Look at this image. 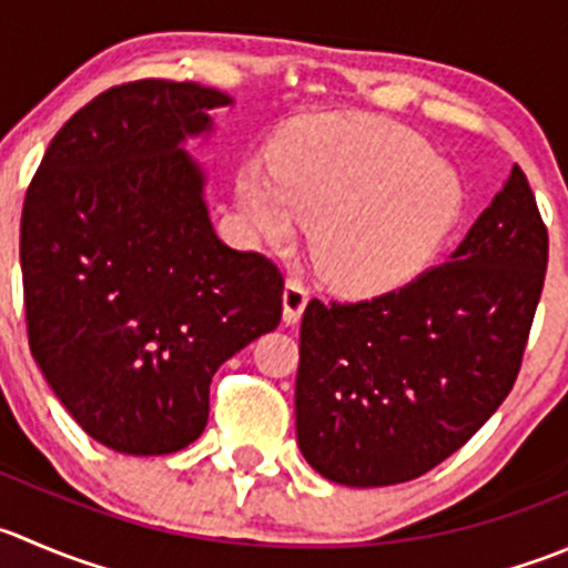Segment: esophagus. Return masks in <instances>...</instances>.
<instances>
[{
  "instance_id": "obj_1",
  "label": "esophagus",
  "mask_w": 568,
  "mask_h": 568,
  "mask_svg": "<svg viewBox=\"0 0 568 568\" xmlns=\"http://www.w3.org/2000/svg\"><path fill=\"white\" fill-rule=\"evenodd\" d=\"M307 305V288L302 280H288L283 291V318L285 324H296L300 322L302 311Z\"/></svg>"
}]
</instances>
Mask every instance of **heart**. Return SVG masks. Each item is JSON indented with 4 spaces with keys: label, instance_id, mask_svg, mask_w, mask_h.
<instances>
[{
    "label": "heart",
    "instance_id": "heart-1",
    "mask_svg": "<svg viewBox=\"0 0 568 568\" xmlns=\"http://www.w3.org/2000/svg\"><path fill=\"white\" fill-rule=\"evenodd\" d=\"M239 200L261 235L313 224L318 272L349 294H383L430 266L464 211V185L418 132L372 119L296 126L274 169L241 172Z\"/></svg>",
    "mask_w": 568,
    "mask_h": 568
}]
</instances>
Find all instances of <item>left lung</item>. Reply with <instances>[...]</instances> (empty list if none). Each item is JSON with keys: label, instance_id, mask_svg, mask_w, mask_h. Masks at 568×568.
Wrapping results in <instances>:
<instances>
[{"label": "left lung", "instance_id": "8db88e82", "mask_svg": "<svg viewBox=\"0 0 568 568\" xmlns=\"http://www.w3.org/2000/svg\"><path fill=\"white\" fill-rule=\"evenodd\" d=\"M549 235L516 163L449 261L361 302L311 300L296 442L352 488L416 480L458 453L519 377Z\"/></svg>", "mask_w": 568, "mask_h": 568}]
</instances>
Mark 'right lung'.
<instances>
[{
	"label": "right lung",
	"mask_w": 568,
	"mask_h": 568,
	"mask_svg": "<svg viewBox=\"0 0 568 568\" xmlns=\"http://www.w3.org/2000/svg\"><path fill=\"white\" fill-rule=\"evenodd\" d=\"M230 97L132 80L52 138L21 207L30 352L82 430L124 455L202 436L211 377L283 316V272L230 250L180 150Z\"/></svg>",
	"instance_id": "1"
}]
</instances>
